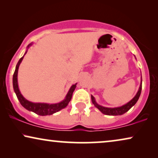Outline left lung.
<instances>
[{"label":"left lung","mask_w":158,"mask_h":158,"mask_svg":"<svg viewBox=\"0 0 158 158\" xmlns=\"http://www.w3.org/2000/svg\"><path fill=\"white\" fill-rule=\"evenodd\" d=\"M142 82V81L141 80V84H140L139 88V90H138L136 96L134 97V98L131 99L129 102L126 103V104L122 106L116 107V108H108V107L102 106L98 105V103H96V100H95V98L93 96H91L92 103H94V105L99 110V111H100L101 112H102L103 114H106V115H109V116L122 115V114H124L126 113V112L128 111L136 103H137V101H138V99H139V96H140V94H141Z\"/></svg>","instance_id":"1"}]
</instances>
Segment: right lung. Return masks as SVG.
Listing matches in <instances>:
<instances>
[{"label":"right lung","instance_id":"right-lung-1","mask_svg":"<svg viewBox=\"0 0 158 158\" xmlns=\"http://www.w3.org/2000/svg\"><path fill=\"white\" fill-rule=\"evenodd\" d=\"M31 45V44H29L28 45L27 48H29ZM27 52V50L26 51L24 55H26ZM23 56L19 60L18 63H17L16 66V70H15L14 75H13V86H14V92L16 93L17 98H18L21 104L22 105V106L24 107L26 109L29 110L30 111H33L35 114L40 116L51 115V114H55L56 112L59 111L61 109L65 108L68 105V103L70 101L71 98H72L73 93L75 90V88H76L77 83H75V85H73L71 86L70 90H69V91L68 93V94L66 95L65 98H64L63 101H62L61 102L57 103L49 104V103H33L27 100V99L22 96V94H21L20 90H19V88L17 76H18L19 67L20 65L21 61H22Z\"/></svg>","mask_w":158,"mask_h":158}]
</instances>
